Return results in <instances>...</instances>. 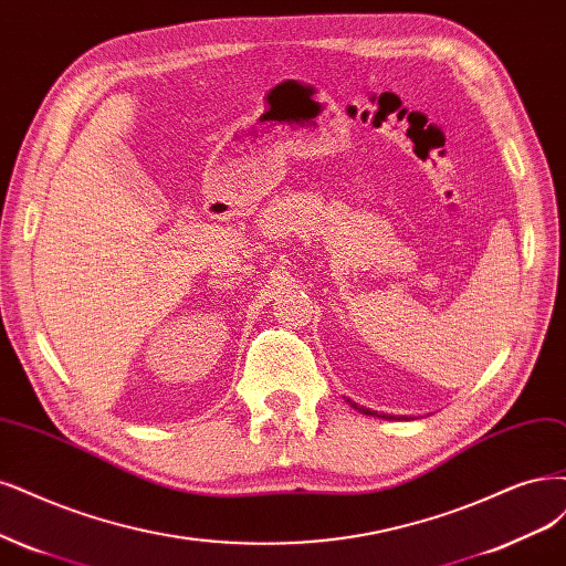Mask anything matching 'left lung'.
I'll use <instances>...</instances> for the list:
<instances>
[{"label": "left lung", "instance_id": "8db88e82", "mask_svg": "<svg viewBox=\"0 0 566 566\" xmlns=\"http://www.w3.org/2000/svg\"><path fill=\"white\" fill-rule=\"evenodd\" d=\"M348 405H350V407H356V409H358V412H363V415H377V412H373V409H367V407H360V405H356L354 400H348ZM377 417H379V415H377ZM381 419H394V417H388V415H384Z\"/></svg>", "mask_w": 566, "mask_h": 566}]
</instances>
